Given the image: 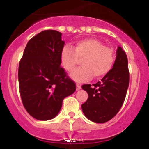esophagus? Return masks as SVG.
Wrapping results in <instances>:
<instances>
[{
  "mask_svg": "<svg viewBox=\"0 0 149 149\" xmlns=\"http://www.w3.org/2000/svg\"><path fill=\"white\" fill-rule=\"evenodd\" d=\"M76 89H77V90H79V89H81V86L80 85V84H76Z\"/></svg>",
  "mask_w": 149,
  "mask_h": 149,
  "instance_id": "1",
  "label": "esophagus"
}]
</instances>
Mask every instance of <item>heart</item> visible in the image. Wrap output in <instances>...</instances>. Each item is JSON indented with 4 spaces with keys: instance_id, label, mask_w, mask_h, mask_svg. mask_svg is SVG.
I'll return each mask as SVG.
<instances>
[{
    "instance_id": "1",
    "label": "heart",
    "mask_w": 149,
    "mask_h": 149,
    "mask_svg": "<svg viewBox=\"0 0 149 149\" xmlns=\"http://www.w3.org/2000/svg\"><path fill=\"white\" fill-rule=\"evenodd\" d=\"M81 60L83 66L77 68L71 76L77 82L94 78L99 79L108 73L115 62L113 48L104 45L98 39H84L77 41L73 46H64L60 54V62L66 72H71Z\"/></svg>"
}]
</instances>
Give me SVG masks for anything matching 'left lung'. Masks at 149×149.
<instances>
[{
    "instance_id": "8db88e82",
    "label": "left lung",
    "mask_w": 149,
    "mask_h": 149,
    "mask_svg": "<svg viewBox=\"0 0 149 149\" xmlns=\"http://www.w3.org/2000/svg\"><path fill=\"white\" fill-rule=\"evenodd\" d=\"M129 85L127 58L121 47L116 51V59L111 70L96 84H84L88 99L81 105L85 116L92 122L104 123L119 111L125 99Z\"/></svg>"
}]
</instances>
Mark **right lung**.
I'll use <instances>...</instances> for the list:
<instances>
[{"label":"right lung","instance_id":"right-lung-1","mask_svg":"<svg viewBox=\"0 0 149 149\" xmlns=\"http://www.w3.org/2000/svg\"><path fill=\"white\" fill-rule=\"evenodd\" d=\"M56 30H43L27 42L18 66L22 103L36 119L49 120L61 109L63 100L74 93L75 83L60 66L65 42Z\"/></svg>","mask_w":149,"mask_h":149}]
</instances>
